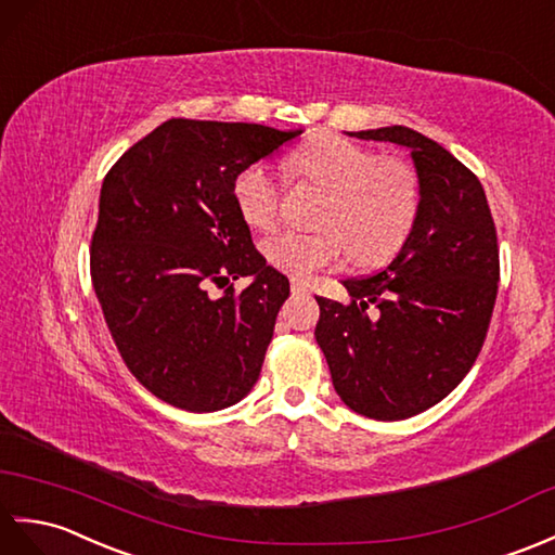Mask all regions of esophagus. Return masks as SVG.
<instances>
[{
    "label": "esophagus",
    "mask_w": 555,
    "mask_h": 555,
    "mask_svg": "<svg viewBox=\"0 0 555 555\" xmlns=\"http://www.w3.org/2000/svg\"><path fill=\"white\" fill-rule=\"evenodd\" d=\"M292 292L294 294H309V285H306V282L299 280V278H292Z\"/></svg>",
    "instance_id": "esophagus-1"
}]
</instances>
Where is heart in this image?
Here are the masks:
<instances>
[{
    "label": "heart",
    "instance_id": "b5f03b06",
    "mask_svg": "<svg viewBox=\"0 0 555 555\" xmlns=\"http://www.w3.org/2000/svg\"><path fill=\"white\" fill-rule=\"evenodd\" d=\"M292 173L325 192L315 232H280L263 242L266 261L294 278L353 258L377 268L399 254L421 216V180L401 158H382L371 146L323 132L306 140L289 158ZM242 218L270 230L280 218L282 194L268 166L251 164L232 184Z\"/></svg>",
    "mask_w": 555,
    "mask_h": 555
}]
</instances>
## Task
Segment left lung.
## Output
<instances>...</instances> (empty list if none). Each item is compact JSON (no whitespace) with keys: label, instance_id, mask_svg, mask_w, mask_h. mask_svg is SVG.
Returning <instances> with one entry per match:
<instances>
[{"label":"left lung","instance_id":"1","mask_svg":"<svg viewBox=\"0 0 555 555\" xmlns=\"http://www.w3.org/2000/svg\"><path fill=\"white\" fill-rule=\"evenodd\" d=\"M411 150L421 216L397 258L344 280L351 301L315 297V341L351 411L403 421L461 385L482 349L499 289V244L482 184L435 140L403 126L351 132Z\"/></svg>","mask_w":555,"mask_h":555}]
</instances>
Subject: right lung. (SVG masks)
Here are the masks:
<instances>
[{
    "label": "right lung",
    "mask_w": 555,
    "mask_h": 555,
    "mask_svg": "<svg viewBox=\"0 0 555 555\" xmlns=\"http://www.w3.org/2000/svg\"><path fill=\"white\" fill-rule=\"evenodd\" d=\"M301 130L170 118L102 182L90 273L128 371L192 413L251 391L289 280L266 266L232 194L240 170ZM251 276L235 293L232 279ZM225 286L220 298L207 292Z\"/></svg>",
    "instance_id": "obj_1"
}]
</instances>
